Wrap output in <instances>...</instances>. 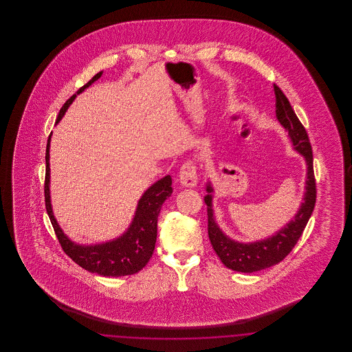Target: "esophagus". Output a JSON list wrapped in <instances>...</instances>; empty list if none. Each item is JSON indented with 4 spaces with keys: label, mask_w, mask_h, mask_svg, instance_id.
<instances>
[{
    "label": "esophagus",
    "mask_w": 352,
    "mask_h": 352,
    "mask_svg": "<svg viewBox=\"0 0 352 352\" xmlns=\"http://www.w3.org/2000/svg\"><path fill=\"white\" fill-rule=\"evenodd\" d=\"M179 181L184 187H194L198 182L197 166L192 161H186L179 170Z\"/></svg>",
    "instance_id": "34e87169"
}]
</instances>
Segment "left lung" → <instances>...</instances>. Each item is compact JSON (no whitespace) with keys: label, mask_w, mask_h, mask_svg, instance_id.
<instances>
[{"label":"left lung","mask_w":352,"mask_h":352,"mask_svg":"<svg viewBox=\"0 0 352 352\" xmlns=\"http://www.w3.org/2000/svg\"><path fill=\"white\" fill-rule=\"evenodd\" d=\"M276 95V116L285 126L290 135L296 151L303 154L307 164V178H306V194L303 198L301 208L296 215L294 220L286 224L284 230L274 234L273 237L264 241L241 244L228 239L219 230L211 210V195L204 198L208 218V237L214 251L217 252L219 258L227 268L252 273L261 269L269 268L274 264L283 261L285 257L292 252L297 241L300 240L302 232L313 214L316 201H317V186L313 168V149L309 140L307 132L302 125L300 118L294 113L290 102L285 96L284 92L278 85L274 84ZM207 191L211 192L212 188L208 184Z\"/></svg>","instance_id":"left-lung-1"}]
</instances>
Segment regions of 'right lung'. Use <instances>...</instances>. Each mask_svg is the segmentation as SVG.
Returning <instances> with one entry per match:
<instances>
[{"instance_id": "1", "label": "right lung", "mask_w": 352, "mask_h": 352, "mask_svg": "<svg viewBox=\"0 0 352 352\" xmlns=\"http://www.w3.org/2000/svg\"><path fill=\"white\" fill-rule=\"evenodd\" d=\"M101 72L96 74L89 82L78 89L75 95L68 99L60 108L56 122L63 118L68 105L75 99L78 94L84 91L88 85L98 80ZM49 148L50 135L46 148V174H45V204L46 211L50 218L52 228L59 240L62 250L68 257L75 261L79 267L105 277H120L129 276L140 272L151 260L157 240V221L164 201L168 199L173 192L171 177L166 175L157 184H153L149 190L142 195L138 201L133 223L131 228L115 241H109L99 245L82 247L76 245L68 240L67 236L62 232L56 220L52 215L50 204V165H49Z\"/></svg>"}]
</instances>
